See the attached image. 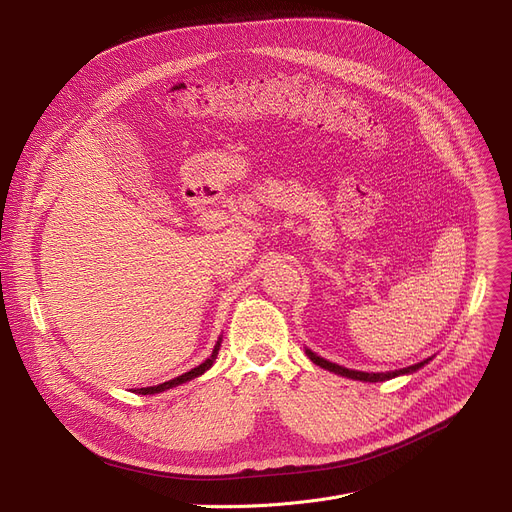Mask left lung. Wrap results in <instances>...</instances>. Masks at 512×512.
Here are the masks:
<instances>
[{"instance_id":"8db88e82","label":"left lung","mask_w":512,"mask_h":512,"mask_svg":"<svg viewBox=\"0 0 512 512\" xmlns=\"http://www.w3.org/2000/svg\"><path fill=\"white\" fill-rule=\"evenodd\" d=\"M307 355H309V359H311L315 365L324 367V369H328V371H334V373H340V375H344V378H353V380H361V382H386V380H390V378H396V375L417 371L419 367H423V365L429 361V359H427V361H421V363H417V365H411V367H405V369H398V371H388V373H365V371H353V369L340 367V365H336V363H330V361H326V359L317 357V355L311 353V351H307Z\"/></svg>"}]
</instances>
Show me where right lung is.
Wrapping results in <instances>:
<instances>
[{
    "label": "right lung",
    "instance_id": "add662e5",
    "mask_svg": "<svg viewBox=\"0 0 512 512\" xmlns=\"http://www.w3.org/2000/svg\"><path fill=\"white\" fill-rule=\"evenodd\" d=\"M218 351H220V342L215 344L211 357H209L207 361H203L199 367H195V369H191V371H186V373L178 375V378H174V380H170V382H164V384H159V386H153V388H141V390H139V394H155V392H164V390H168V388H174V386H180V384H184V382H188V380L199 378L201 373H205V371L213 365L215 357H218Z\"/></svg>",
    "mask_w": 512,
    "mask_h": 512
}]
</instances>
